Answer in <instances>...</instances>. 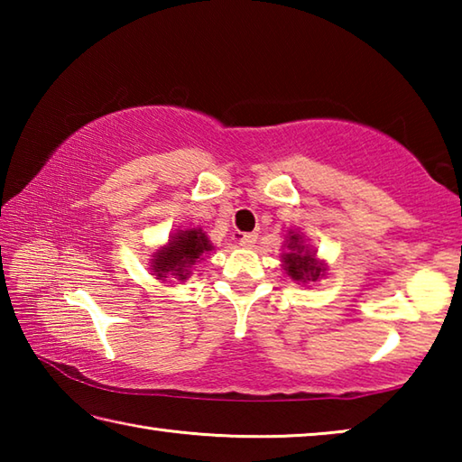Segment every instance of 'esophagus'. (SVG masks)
<instances>
[{"instance_id":"1","label":"esophagus","mask_w":462,"mask_h":462,"mask_svg":"<svg viewBox=\"0 0 462 462\" xmlns=\"http://www.w3.org/2000/svg\"><path fill=\"white\" fill-rule=\"evenodd\" d=\"M238 245L245 246V248H253L256 245V234L248 232V234H240L238 236Z\"/></svg>"}]
</instances>
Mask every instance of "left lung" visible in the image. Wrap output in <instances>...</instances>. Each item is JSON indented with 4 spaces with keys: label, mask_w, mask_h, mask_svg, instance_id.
Masks as SVG:
<instances>
[{
    "label": "left lung",
    "mask_w": 462,
    "mask_h": 462,
    "mask_svg": "<svg viewBox=\"0 0 462 462\" xmlns=\"http://www.w3.org/2000/svg\"><path fill=\"white\" fill-rule=\"evenodd\" d=\"M289 253L283 254L285 271L295 281H316L324 273V267L316 261V253H310L308 246L303 245L300 234H291L287 245Z\"/></svg>",
    "instance_id": "8db88e82"
}]
</instances>
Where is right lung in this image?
Wrapping results in <instances>:
<instances>
[{"instance_id":"obj_1","label":"right lung","mask_w":462,"mask_h":462,"mask_svg":"<svg viewBox=\"0 0 462 462\" xmlns=\"http://www.w3.org/2000/svg\"><path fill=\"white\" fill-rule=\"evenodd\" d=\"M206 234L201 230H179L173 238L169 240L165 248L154 253L152 271L156 279L167 275H175L179 281L189 277V267L199 259L203 253L212 250Z\"/></svg>"}]
</instances>
